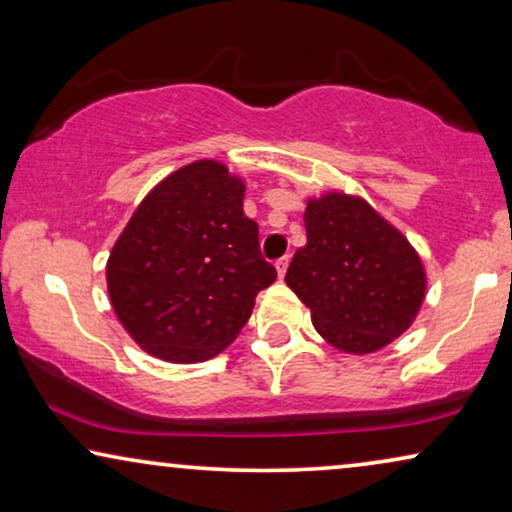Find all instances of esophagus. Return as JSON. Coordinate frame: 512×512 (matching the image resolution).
<instances>
[{"label": "esophagus", "instance_id": "obj_1", "mask_svg": "<svg viewBox=\"0 0 512 512\" xmlns=\"http://www.w3.org/2000/svg\"><path fill=\"white\" fill-rule=\"evenodd\" d=\"M289 254H284L282 258H277V263H275V268H277V275L279 277H284L286 275V268H289Z\"/></svg>", "mask_w": 512, "mask_h": 512}]
</instances>
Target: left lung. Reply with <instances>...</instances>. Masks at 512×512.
I'll list each match as a JSON object with an SVG mask.
<instances>
[{
  "instance_id": "8db88e82",
  "label": "left lung",
  "mask_w": 512,
  "mask_h": 512,
  "mask_svg": "<svg viewBox=\"0 0 512 512\" xmlns=\"http://www.w3.org/2000/svg\"><path fill=\"white\" fill-rule=\"evenodd\" d=\"M305 233L286 284L331 345L370 354L412 324L426 289L422 261L373 207L338 193L310 200Z\"/></svg>"
}]
</instances>
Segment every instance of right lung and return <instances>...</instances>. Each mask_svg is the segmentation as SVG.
I'll return each instance as SVG.
<instances>
[{
  "instance_id": "add662e5",
  "label": "right lung",
  "mask_w": 512,
  "mask_h": 512,
  "mask_svg": "<svg viewBox=\"0 0 512 512\" xmlns=\"http://www.w3.org/2000/svg\"><path fill=\"white\" fill-rule=\"evenodd\" d=\"M242 200L240 179L198 160L160 181L116 240L107 263L111 305L149 354L212 359L247 324L258 291L277 279Z\"/></svg>"
}]
</instances>
